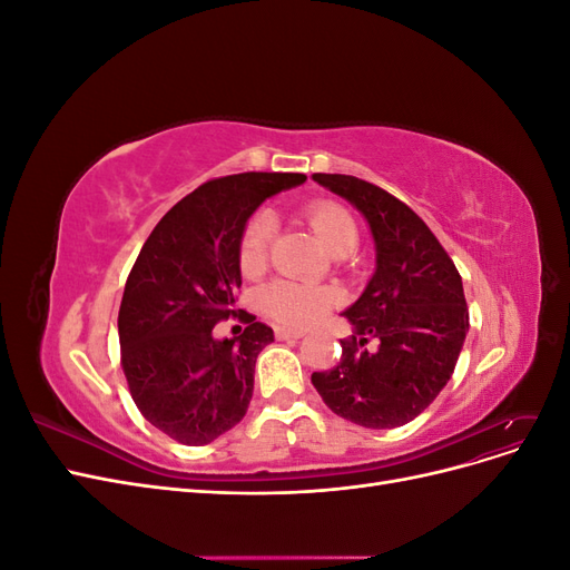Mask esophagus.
Listing matches in <instances>:
<instances>
[{
	"instance_id": "1",
	"label": "esophagus",
	"mask_w": 570,
	"mask_h": 570,
	"mask_svg": "<svg viewBox=\"0 0 570 570\" xmlns=\"http://www.w3.org/2000/svg\"><path fill=\"white\" fill-rule=\"evenodd\" d=\"M275 337L278 340H302V331H287V327H275Z\"/></svg>"
}]
</instances>
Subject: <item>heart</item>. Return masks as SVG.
I'll return each instance as SVG.
<instances>
[{
    "instance_id": "obj_1",
    "label": "heart",
    "mask_w": 570,
    "mask_h": 570,
    "mask_svg": "<svg viewBox=\"0 0 570 570\" xmlns=\"http://www.w3.org/2000/svg\"><path fill=\"white\" fill-rule=\"evenodd\" d=\"M308 226L316 230L325 247L337 256L350 254L356 247L358 230L347 209L335 202H318L306 209ZM273 216L262 212L256 214L243 233L237 249V262L245 275H258L266 268L268 247L273 237ZM335 304V292L323 285L275 281L258 292V308L275 325L287 331H304V327L318 323Z\"/></svg>"
}]
</instances>
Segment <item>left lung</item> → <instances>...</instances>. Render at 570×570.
I'll return each instance as SVG.
<instances>
[{"label": "left lung", "instance_id": "8db88e82", "mask_svg": "<svg viewBox=\"0 0 570 570\" xmlns=\"http://www.w3.org/2000/svg\"><path fill=\"white\" fill-rule=\"evenodd\" d=\"M314 180L366 218L375 273L342 314L354 335L342 340L340 364L314 373L312 383L337 416L400 428L433 404L454 373L469 333L461 275L423 218L383 187L340 174Z\"/></svg>", "mask_w": 570, "mask_h": 570}]
</instances>
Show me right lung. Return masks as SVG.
Segmentation results:
<instances>
[{"label":"right lung","instance_id":"obj_1","mask_svg":"<svg viewBox=\"0 0 570 570\" xmlns=\"http://www.w3.org/2000/svg\"><path fill=\"white\" fill-rule=\"evenodd\" d=\"M304 174H237L199 185L151 230L118 308L120 366L142 416L180 444H209L245 419L256 356L273 331L235 306L249 216ZM230 315L246 331L213 327Z\"/></svg>","mask_w":570,"mask_h":570}]
</instances>
